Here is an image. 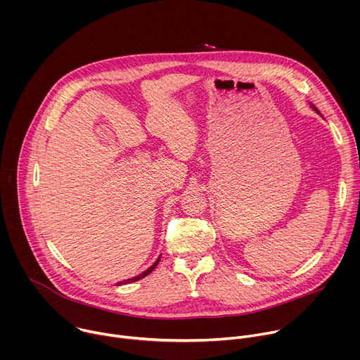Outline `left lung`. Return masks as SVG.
I'll use <instances>...</instances> for the list:
<instances>
[{
    "label": "left lung",
    "instance_id": "8db88e82",
    "mask_svg": "<svg viewBox=\"0 0 360 360\" xmlns=\"http://www.w3.org/2000/svg\"><path fill=\"white\" fill-rule=\"evenodd\" d=\"M311 107H312V108H314V110H315V111H316V112H318V114H321V112H319V111H318V110H316V108H315V107H314V104H311Z\"/></svg>",
    "mask_w": 360,
    "mask_h": 360
}]
</instances>
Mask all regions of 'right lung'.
<instances>
[{
	"instance_id": "add662e5",
	"label": "right lung",
	"mask_w": 360,
	"mask_h": 360,
	"mask_svg": "<svg viewBox=\"0 0 360 360\" xmlns=\"http://www.w3.org/2000/svg\"><path fill=\"white\" fill-rule=\"evenodd\" d=\"M160 259H161V256H160V258L155 261V262H153L146 271H143L142 274H139V275H136V276H134V278H129V279H125V281H121V282H118L117 283V286H120V285H127V283H132V282H136V281H139V279H142V278H145L146 275H149L153 269H155L157 268V265L160 264Z\"/></svg>"
}]
</instances>
